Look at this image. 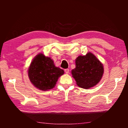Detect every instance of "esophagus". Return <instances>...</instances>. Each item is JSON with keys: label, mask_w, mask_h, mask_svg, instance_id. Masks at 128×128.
<instances>
[{"label": "esophagus", "mask_w": 128, "mask_h": 128, "mask_svg": "<svg viewBox=\"0 0 128 128\" xmlns=\"http://www.w3.org/2000/svg\"><path fill=\"white\" fill-rule=\"evenodd\" d=\"M65 72H66V74H68L69 72V69H65Z\"/></svg>", "instance_id": "esophagus-1"}]
</instances>
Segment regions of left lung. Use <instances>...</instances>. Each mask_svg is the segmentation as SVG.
I'll return each instance as SVG.
<instances>
[{"instance_id":"1","label":"left lung","mask_w":128,"mask_h":128,"mask_svg":"<svg viewBox=\"0 0 128 128\" xmlns=\"http://www.w3.org/2000/svg\"><path fill=\"white\" fill-rule=\"evenodd\" d=\"M103 72V64L91 52L77 58L76 68L72 70L77 85L84 88H91L98 84Z\"/></svg>"}]
</instances>
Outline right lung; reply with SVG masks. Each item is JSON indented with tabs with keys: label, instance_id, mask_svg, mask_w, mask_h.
Listing matches in <instances>:
<instances>
[{
	"label": "right lung",
	"instance_id": "obj_1",
	"mask_svg": "<svg viewBox=\"0 0 128 128\" xmlns=\"http://www.w3.org/2000/svg\"><path fill=\"white\" fill-rule=\"evenodd\" d=\"M64 70L54 65L50 58L40 54L34 58L28 69V76L32 84L40 90H48L55 87Z\"/></svg>",
	"mask_w": 128,
	"mask_h": 128
}]
</instances>
